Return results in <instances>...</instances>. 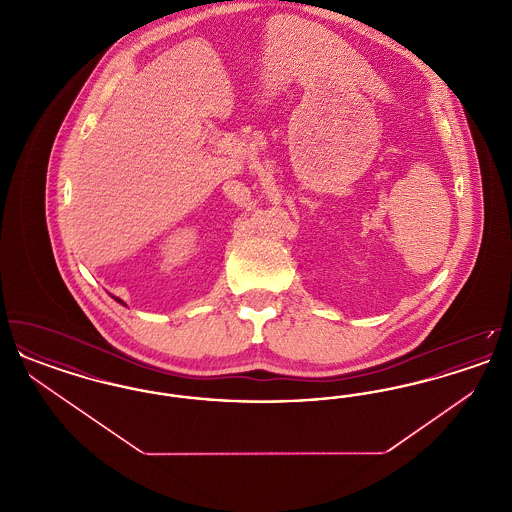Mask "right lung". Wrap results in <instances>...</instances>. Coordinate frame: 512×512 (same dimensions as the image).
Returning <instances> with one entry per match:
<instances>
[{
	"mask_svg": "<svg viewBox=\"0 0 512 512\" xmlns=\"http://www.w3.org/2000/svg\"><path fill=\"white\" fill-rule=\"evenodd\" d=\"M117 301H119V303H122L121 299H117Z\"/></svg>",
	"mask_w": 512,
	"mask_h": 512,
	"instance_id": "obj_1",
	"label": "right lung"
}]
</instances>
